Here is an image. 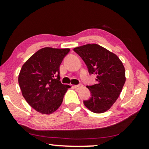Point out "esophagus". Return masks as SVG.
<instances>
[{
  "instance_id": "esophagus-1",
  "label": "esophagus",
  "mask_w": 149,
  "mask_h": 149,
  "mask_svg": "<svg viewBox=\"0 0 149 149\" xmlns=\"http://www.w3.org/2000/svg\"><path fill=\"white\" fill-rule=\"evenodd\" d=\"M83 87V85H82V84H79V85H74V87L75 89H80V88H81V87Z\"/></svg>"
}]
</instances>
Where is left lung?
I'll use <instances>...</instances> for the list:
<instances>
[{"mask_svg": "<svg viewBox=\"0 0 149 149\" xmlns=\"http://www.w3.org/2000/svg\"><path fill=\"white\" fill-rule=\"evenodd\" d=\"M73 50L84 61L89 74L96 75V84L87 86L90 98L83 104L93 113H104L115 102L125 84L123 63L117 55L97 44L85 45Z\"/></svg>", "mask_w": 149, "mask_h": 149, "instance_id": "8db88e82", "label": "left lung"}]
</instances>
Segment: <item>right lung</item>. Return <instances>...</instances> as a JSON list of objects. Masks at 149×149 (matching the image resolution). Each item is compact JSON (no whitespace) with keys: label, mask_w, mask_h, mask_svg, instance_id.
Returning a JSON list of instances; mask_svg holds the SVG:
<instances>
[{"label":"right lung","mask_w":149,"mask_h":149,"mask_svg":"<svg viewBox=\"0 0 149 149\" xmlns=\"http://www.w3.org/2000/svg\"><path fill=\"white\" fill-rule=\"evenodd\" d=\"M69 52L70 49H40L22 66L18 77L22 95L38 113H54L70 87L60 81V66Z\"/></svg>","instance_id":"add662e5"}]
</instances>
